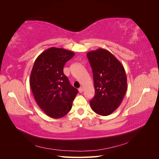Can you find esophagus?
<instances>
[{"instance_id": "34e87169", "label": "esophagus", "mask_w": 159, "mask_h": 159, "mask_svg": "<svg viewBox=\"0 0 159 159\" xmlns=\"http://www.w3.org/2000/svg\"><path fill=\"white\" fill-rule=\"evenodd\" d=\"M83 90H84V89H83L82 87L80 88H79V92H80V93H82V92H83Z\"/></svg>"}]
</instances>
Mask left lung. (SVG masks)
Here are the masks:
<instances>
[{"label": "left lung", "mask_w": 159, "mask_h": 159, "mask_svg": "<svg viewBox=\"0 0 159 159\" xmlns=\"http://www.w3.org/2000/svg\"><path fill=\"white\" fill-rule=\"evenodd\" d=\"M87 57L92 69L95 91L90 106L95 113L107 116L117 109L125 95V71L121 62L107 50L90 51Z\"/></svg>", "instance_id": "8db88e82"}]
</instances>
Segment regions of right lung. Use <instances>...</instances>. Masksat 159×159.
Listing matches in <instances>:
<instances>
[{"label":"right lung","instance_id":"obj_1","mask_svg":"<svg viewBox=\"0 0 159 159\" xmlns=\"http://www.w3.org/2000/svg\"><path fill=\"white\" fill-rule=\"evenodd\" d=\"M74 55L72 51L52 47L37 57L32 67L30 85L34 97L43 111L54 119L69 113L78 93L63 70Z\"/></svg>","mask_w":159,"mask_h":159}]
</instances>
